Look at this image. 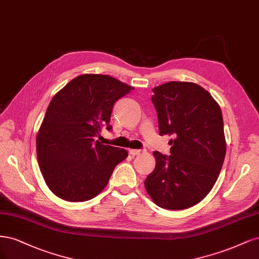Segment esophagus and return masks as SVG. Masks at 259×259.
Returning a JSON list of instances; mask_svg holds the SVG:
<instances>
[{
    "mask_svg": "<svg viewBox=\"0 0 259 259\" xmlns=\"http://www.w3.org/2000/svg\"><path fill=\"white\" fill-rule=\"evenodd\" d=\"M142 153V149H130L129 151V154L132 155V156H136V155H139Z\"/></svg>",
    "mask_w": 259,
    "mask_h": 259,
    "instance_id": "obj_1",
    "label": "esophagus"
}]
</instances>
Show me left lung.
<instances>
[{
    "mask_svg": "<svg viewBox=\"0 0 259 259\" xmlns=\"http://www.w3.org/2000/svg\"><path fill=\"white\" fill-rule=\"evenodd\" d=\"M160 136H170L171 155L155 152L156 166L144 185L166 210L199 203L218 180L226 154L221 107L194 82L169 81L153 89Z\"/></svg>",
    "mask_w": 259,
    "mask_h": 259,
    "instance_id": "left-lung-1",
    "label": "left lung"
}]
</instances>
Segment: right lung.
Masks as SVG:
<instances>
[{"label":"right lung","mask_w":259,"mask_h":259,"mask_svg":"<svg viewBox=\"0 0 259 259\" xmlns=\"http://www.w3.org/2000/svg\"><path fill=\"white\" fill-rule=\"evenodd\" d=\"M135 88L108 75L72 79L49 103L36 137L39 169L53 193L71 202L87 201L107 185L126 149L103 145L97 137L111 130L115 102Z\"/></svg>","instance_id":"1"}]
</instances>
